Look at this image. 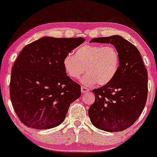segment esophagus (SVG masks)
I'll use <instances>...</instances> for the list:
<instances>
[{"mask_svg":"<svg viewBox=\"0 0 157 157\" xmlns=\"http://www.w3.org/2000/svg\"><path fill=\"white\" fill-rule=\"evenodd\" d=\"M89 91V89L87 87H85V86H82L81 87V92L82 93H86Z\"/></svg>","mask_w":157,"mask_h":157,"instance_id":"34e87169","label":"esophagus"}]
</instances>
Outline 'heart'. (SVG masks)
Instances as JSON below:
<instances>
[{"mask_svg": "<svg viewBox=\"0 0 157 157\" xmlns=\"http://www.w3.org/2000/svg\"><path fill=\"white\" fill-rule=\"evenodd\" d=\"M63 65L66 72L74 79H81L86 86L97 84L105 86L114 78L120 66V54L113 46L86 45L78 48L75 55L68 53L64 57Z\"/></svg>", "mask_w": 157, "mask_h": 157, "instance_id": "b5f03b06", "label": "heart"}]
</instances>
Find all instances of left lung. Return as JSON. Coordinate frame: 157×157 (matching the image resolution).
<instances>
[{
  "mask_svg": "<svg viewBox=\"0 0 157 157\" xmlns=\"http://www.w3.org/2000/svg\"><path fill=\"white\" fill-rule=\"evenodd\" d=\"M113 45L120 54V66L109 83L94 89L95 101L89 116L97 128L118 132L131 127L145 108L147 97V71L139 50L120 35L97 37L90 43Z\"/></svg>",
  "mask_w": 157,
  "mask_h": 157,
  "instance_id": "1",
  "label": "left lung"
}]
</instances>
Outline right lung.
<instances>
[{
    "label": "right lung",
    "mask_w": 157,
    "mask_h": 157,
    "mask_svg": "<svg viewBox=\"0 0 157 157\" xmlns=\"http://www.w3.org/2000/svg\"><path fill=\"white\" fill-rule=\"evenodd\" d=\"M85 41L82 37H43L23 48L12 68L10 99L21 122L35 129L52 128L64 121L81 95L63 61Z\"/></svg>",
    "instance_id": "add662e5"
}]
</instances>
